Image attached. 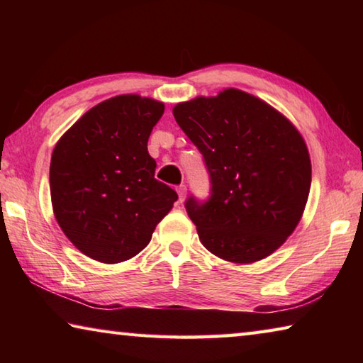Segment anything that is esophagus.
I'll use <instances>...</instances> for the list:
<instances>
[{
	"mask_svg": "<svg viewBox=\"0 0 363 363\" xmlns=\"http://www.w3.org/2000/svg\"><path fill=\"white\" fill-rule=\"evenodd\" d=\"M176 192H177V195H179V201H182L184 199H186V195H187V187L184 186V184H181V186L176 187Z\"/></svg>",
	"mask_w": 363,
	"mask_h": 363,
	"instance_id": "34e87169",
	"label": "esophagus"
}]
</instances>
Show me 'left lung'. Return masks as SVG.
I'll return each mask as SVG.
<instances>
[{
	"mask_svg": "<svg viewBox=\"0 0 363 363\" xmlns=\"http://www.w3.org/2000/svg\"><path fill=\"white\" fill-rule=\"evenodd\" d=\"M173 115L210 176L208 199L184 203L203 247L240 264L274 253L298 225L311 189L296 128L238 89L177 104Z\"/></svg>",
	"mask_w": 363,
	"mask_h": 363,
	"instance_id": "8db88e82",
	"label": "left lung"
}]
</instances>
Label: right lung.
Returning <instances> with one entry per match:
<instances>
[{
	"label": "right lung",
	"mask_w": 363,
	"mask_h": 363,
	"mask_svg": "<svg viewBox=\"0 0 363 363\" xmlns=\"http://www.w3.org/2000/svg\"><path fill=\"white\" fill-rule=\"evenodd\" d=\"M164 106L116 96L86 112L56 145L49 168L60 229L86 256L115 264L140 253L177 194L155 179L147 140Z\"/></svg>",
	"instance_id": "1"
}]
</instances>
